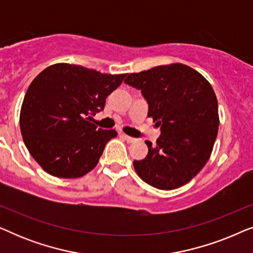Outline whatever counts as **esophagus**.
<instances>
[{
    "label": "esophagus",
    "mask_w": 253,
    "mask_h": 253,
    "mask_svg": "<svg viewBox=\"0 0 253 253\" xmlns=\"http://www.w3.org/2000/svg\"><path fill=\"white\" fill-rule=\"evenodd\" d=\"M121 137H122V138H123V139H126V140L127 141V143H133V141H134V140H136V139H134V138H132V137H130V136H127V134H124V133H122V134H121Z\"/></svg>",
    "instance_id": "esophagus-1"
}]
</instances>
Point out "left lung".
I'll return each mask as SVG.
<instances>
[{
  "instance_id": "obj_1",
  "label": "left lung",
  "mask_w": 253,
  "mask_h": 253,
  "mask_svg": "<svg viewBox=\"0 0 253 253\" xmlns=\"http://www.w3.org/2000/svg\"><path fill=\"white\" fill-rule=\"evenodd\" d=\"M124 83L140 89L148 117L160 126L157 145L145 141L148 153L133 161L147 184L172 190L186 184L209 161L219 130V110L213 87L195 69L182 63L130 74Z\"/></svg>"
}]
</instances>
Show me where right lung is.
Masks as SVG:
<instances>
[{"label":"right lung","instance_id":"add662e5","mask_svg":"<svg viewBox=\"0 0 253 253\" xmlns=\"http://www.w3.org/2000/svg\"><path fill=\"white\" fill-rule=\"evenodd\" d=\"M126 74L108 75L57 63L41 71L27 88L19 126L30 154L48 174L82 177L98 165L115 130L88 122Z\"/></svg>","mask_w":253,"mask_h":253}]
</instances>
